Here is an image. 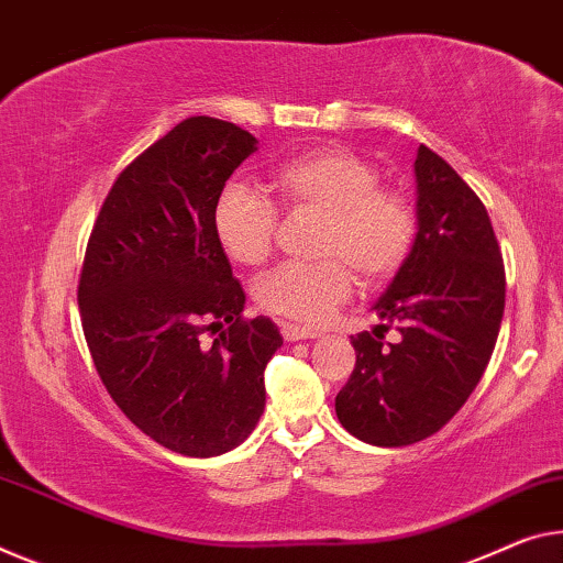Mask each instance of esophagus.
I'll list each match as a JSON object with an SVG mask.
<instances>
[{
    "instance_id": "34e87169",
    "label": "esophagus",
    "mask_w": 563,
    "mask_h": 563,
    "mask_svg": "<svg viewBox=\"0 0 563 563\" xmlns=\"http://www.w3.org/2000/svg\"><path fill=\"white\" fill-rule=\"evenodd\" d=\"M279 332L287 342H299V340H314L319 336L317 330H309V327H297L291 322H279Z\"/></svg>"
}]
</instances>
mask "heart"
I'll return each mask as SVG.
<instances>
[{
    "mask_svg": "<svg viewBox=\"0 0 563 563\" xmlns=\"http://www.w3.org/2000/svg\"><path fill=\"white\" fill-rule=\"evenodd\" d=\"M266 188L287 213H319V262H287L258 276L256 305L299 324H322L350 297L352 272L367 287L400 272L418 239V209L402 191L379 186V170L347 148L299 153L272 170ZM213 236L231 262L256 266L272 254L279 211L241 184L219 194Z\"/></svg>",
    "mask_w": 563,
    "mask_h": 563,
    "instance_id": "1",
    "label": "heart"
}]
</instances>
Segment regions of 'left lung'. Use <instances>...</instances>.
<instances>
[{
  "label": "left lung",
  "mask_w": 563,
  "mask_h": 563,
  "mask_svg": "<svg viewBox=\"0 0 563 563\" xmlns=\"http://www.w3.org/2000/svg\"><path fill=\"white\" fill-rule=\"evenodd\" d=\"M418 239L375 311V334L352 336L357 362L334 397L342 428L379 448L430 438L463 408L496 347L506 269L486 206L420 145ZM395 325L397 343L382 332Z\"/></svg>",
  "instance_id": "obj_1"
}]
</instances>
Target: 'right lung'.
I'll use <instances>...</instances> for the list:
<instances>
[{"mask_svg":"<svg viewBox=\"0 0 563 563\" xmlns=\"http://www.w3.org/2000/svg\"><path fill=\"white\" fill-rule=\"evenodd\" d=\"M256 137L227 120L178 123L120 170L77 284L95 369L137 430L173 453L221 455L264 412V369L282 347L213 236V203ZM211 333L213 343L202 336Z\"/></svg>","mask_w":563,"mask_h":563,"instance_id":"add662e5","label":"right lung"}]
</instances>
